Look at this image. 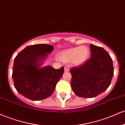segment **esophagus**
I'll list each match as a JSON object with an SVG mask.
<instances>
[{
	"mask_svg": "<svg viewBox=\"0 0 125 125\" xmlns=\"http://www.w3.org/2000/svg\"><path fill=\"white\" fill-rule=\"evenodd\" d=\"M69 71H70L69 68H67V67H65V68H64V72H65V73H67V72H68Z\"/></svg>",
	"mask_w": 125,
	"mask_h": 125,
	"instance_id": "1",
	"label": "esophagus"
}]
</instances>
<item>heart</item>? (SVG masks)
<instances>
[{
	"label": "heart",
	"mask_w": 125,
	"mask_h": 125,
	"mask_svg": "<svg viewBox=\"0 0 125 125\" xmlns=\"http://www.w3.org/2000/svg\"><path fill=\"white\" fill-rule=\"evenodd\" d=\"M90 51L86 45L75 47L63 50L57 54V58L64 63L72 62L73 65L80 66L86 62Z\"/></svg>",
	"instance_id": "heart-1"
}]
</instances>
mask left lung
Here are the masks:
<instances>
[{"label": "left lung", "mask_w": 125, "mask_h": 125, "mask_svg": "<svg viewBox=\"0 0 125 125\" xmlns=\"http://www.w3.org/2000/svg\"><path fill=\"white\" fill-rule=\"evenodd\" d=\"M91 58L84 64L70 70L71 85L79 97L94 98L106 90L114 76L112 60L102 47L90 45Z\"/></svg>", "instance_id": "obj_1"}]
</instances>
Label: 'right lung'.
I'll return each instance as SVG.
<instances>
[{
	"mask_svg": "<svg viewBox=\"0 0 125 125\" xmlns=\"http://www.w3.org/2000/svg\"><path fill=\"white\" fill-rule=\"evenodd\" d=\"M53 50L49 44L29 45L14 60L12 78L17 91L32 101H40L52 94L62 77L64 67H42L47 54Z\"/></svg>",
	"mask_w": 125,
	"mask_h": 125,
	"instance_id": "add662e5",
	"label": "right lung"
}]
</instances>
